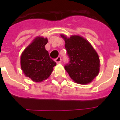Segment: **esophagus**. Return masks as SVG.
<instances>
[{"mask_svg":"<svg viewBox=\"0 0 120 120\" xmlns=\"http://www.w3.org/2000/svg\"><path fill=\"white\" fill-rule=\"evenodd\" d=\"M55 62H56L57 64L61 63V57H60V56L58 57L56 59H55Z\"/></svg>","mask_w":120,"mask_h":120,"instance_id":"esophagus-1","label":"esophagus"}]
</instances>
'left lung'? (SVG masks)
<instances>
[{
	"mask_svg": "<svg viewBox=\"0 0 120 120\" xmlns=\"http://www.w3.org/2000/svg\"><path fill=\"white\" fill-rule=\"evenodd\" d=\"M61 37L65 41V47L70 62L65 66L71 79L77 83H91L98 75L100 59L98 55L88 40L80 35H65Z\"/></svg>",
	"mask_w": 120,
	"mask_h": 120,
	"instance_id": "left-lung-1",
	"label": "left lung"
}]
</instances>
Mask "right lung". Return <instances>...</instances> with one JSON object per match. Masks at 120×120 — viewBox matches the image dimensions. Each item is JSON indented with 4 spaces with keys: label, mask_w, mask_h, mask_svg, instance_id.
Wrapping results in <instances>:
<instances>
[{
    "label": "right lung",
    "mask_w": 120,
    "mask_h": 120,
    "mask_svg": "<svg viewBox=\"0 0 120 120\" xmlns=\"http://www.w3.org/2000/svg\"><path fill=\"white\" fill-rule=\"evenodd\" d=\"M47 42V38L36 37L21 55V68L24 75L35 82L47 79L56 65L45 49Z\"/></svg>",
    "instance_id": "add662e5"
}]
</instances>
